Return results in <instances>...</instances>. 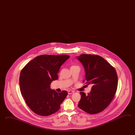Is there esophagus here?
<instances>
[{"mask_svg": "<svg viewBox=\"0 0 135 135\" xmlns=\"http://www.w3.org/2000/svg\"><path fill=\"white\" fill-rule=\"evenodd\" d=\"M74 91L69 90V91H68V94H72L74 93Z\"/></svg>", "mask_w": 135, "mask_h": 135, "instance_id": "34e87169", "label": "esophagus"}]
</instances>
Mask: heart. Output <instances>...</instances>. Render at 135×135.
Here are the masks:
<instances>
[{
  "mask_svg": "<svg viewBox=\"0 0 135 135\" xmlns=\"http://www.w3.org/2000/svg\"><path fill=\"white\" fill-rule=\"evenodd\" d=\"M75 66H75V65H73V66H71V67H75Z\"/></svg>",
  "mask_w": 135,
  "mask_h": 135,
  "instance_id": "b5f03b06",
  "label": "heart"
}]
</instances>
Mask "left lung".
Returning a JSON list of instances; mask_svg holds the SVG:
<instances>
[{"label": "left lung", "instance_id": "left-lung-1", "mask_svg": "<svg viewBox=\"0 0 135 135\" xmlns=\"http://www.w3.org/2000/svg\"><path fill=\"white\" fill-rule=\"evenodd\" d=\"M76 58L85 71V80L92 85L90 93L80 92L78 106L89 114L104 110L110 104L115 94L118 77L115 70L104 58L98 55L82 54Z\"/></svg>", "mask_w": 135, "mask_h": 135}]
</instances>
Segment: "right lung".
Instances as JSON below:
<instances>
[{"label": "right lung", "instance_id": "right-lung-1", "mask_svg": "<svg viewBox=\"0 0 135 135\" xmlns=\"http://www.w3.org/2000/svg\"><path fill=\"white\" fill-rule=\"evenodd\" d=\"M69 55H42L29 61L21 71L20 88L28 107L39 115L52 114L60 108L68 94L51 89L50 84L58 79L60 68Z\"/></svg>", "mask_w": 135, "mask_h": 135}]
</instances>
